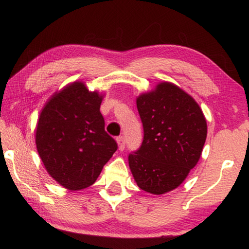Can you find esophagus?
Segmentation results:
<instances>
[{
	"label": "esophagus",
	"instance_id": "1",
	"mask_svg": "<svg viewBox=\"0 0 249 249\" xmlns=\"http://www.w3.org/2000/svg\"><path fill=\"white\" fill-rule=\"evenodd\" d=\"M117 144H119V148L120 150H124L125 149V138L124 136H119L117 137Z\"/></svg>",
	"mask_w": 249,
	"mask_h": 249
}]
</instances>
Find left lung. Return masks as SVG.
I'll return each mask as SVG.
<instances>
[{"instance_id": "obj_1", "label": "left lung", "mask_w": 249, "mask_h": 249, "mask_svg": "<svg viewBox=\"0 0 249 249\" xmlns=\"http://www.w3.org/2000/svg\"><path fill=\"white\" fill-rule=\"evenodd\" d=\"M136 104L144 138L128 155L130 171L142 190L163 195L179 187L199 161L205 117L190 95L169 82L140 95Z\"/></svg>"}]
</instances>
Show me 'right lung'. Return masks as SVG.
Returning a JSON list of instances; mask_svg holds the SVG:
<instances>
[{
  "label": "right lung",
  "mask_w": 249,
  "mask_h": 249,
  "mask_svg": "<svg viewBox=\"0 0 249 249\" xmlns=\"http://www.w3.org/2000/svg\"><path fill=\"white\" fill-rule=\"evenodd\" d=\"M101 102L98 92L73 82L54 94L40 113L37 150L48 174L69 190L93 184L117 150V142L105 132Z\"/></svg>",
  "instance_id": "1"
}]
</instances>
